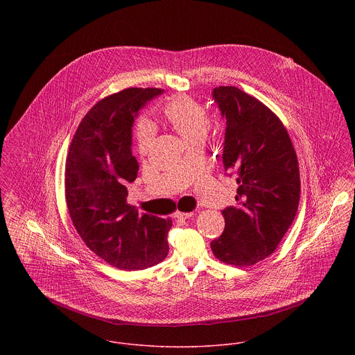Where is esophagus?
<instances>
[{
	"label": "esophagus",
	"instance_id": "1",
	"mask_svg": "<svg viewBox=\"0 0 355 355\" xmlns=\"http://www.w3.org/2000/svg\"><path fill=\"white\" fill-rule=\"evenodd\" d=\"M194 216V213L193 211H176V214H175V217H178V218H190V217H193Z\"/></svg>",
	"mask_w": 355,
	"mask_h": 355
}]
</instances>
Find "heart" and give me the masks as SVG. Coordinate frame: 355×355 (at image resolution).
I'll use <instances>...</instances> for the list:
<instances>
[{"mask_svg": "<svg viewBox=\"0 0 355 355\" xmlns=\"http://www.w3.org/2000/svg\"><path fill=\"white\" fill-rule=\"evenodd\" d=\"M164 116L166 121L173 127V130L180 134V137L187 144H193L205 138L207 127L206 112L196 100L187 96L175 97L165 105ZM153 134V127L149 123L144 121L138 125L137 141L141 152L149 150L152 145Z\"/></svg>", "mask_w": 355, "mask_h": 355, "instance_id": "b5f03b06", "label": "heart"}]
</instances>
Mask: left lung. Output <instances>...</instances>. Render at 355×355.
Returning a JSON list of instances; mask_svg holds the SVG:
<instances>
[{
  "label": "left lung",
  "instance_id": "left-lung-1",
  "mask_svg": "<svg viewBox=\"0 0 355 355\" xmlns=\"http://www.w3.org/2000/svg\"><path fill=\"white\" fill-rule=\"evenodd\" d=\"M211 96L225 120L224 169L239 187L238 203L223 210L224 232L210 248L225 263L250 266L276 250L295 218L298 159L283 123L262 102L232 86Z\"/></svg>",
  "mask_w": 355,
  "mask_h": 355
}]
</instances>
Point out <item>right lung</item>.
Returning a JSON list of instances; mask_svg holds the SVG:
<instances>
[{
  "label": "right lung",
  "instance_id": "1",
  "mask_svg": "<svg viewBox=\"0 0 355 355\" xmlns=\"http://www.w3.org/2000/svg\"><path fill=\"white\" fill-rule=\"evenodd\" d=\"M161 89H127L97 102L79 124L65 165V200L86 246L124 270L146 269L169 252V218L138 213L127 184L138 175L132 125Z\"/></svg>",
  "mask_w": 355,
  "mask_h": 355
}]
</instances>
